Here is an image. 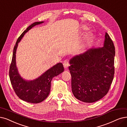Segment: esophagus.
I'll return each mask as SVG.
<instances>
[{
  "label": "esophagus",
  "instance_id": "1",
  "mask_svg": "<svg viewBox=\"0 0 127 127\" xmlns=\"http://www.w3.org/2000/svg\"><path fill=\"white\" fill-rule=\"evenodd\" d=\"M63 64H64V68L67 69L68 68V67L69 66V62L68 60H64V62L63 63Z\"/></svg>",
  "mask_w": 127,
  "mask_h": 127
}]
</instances>
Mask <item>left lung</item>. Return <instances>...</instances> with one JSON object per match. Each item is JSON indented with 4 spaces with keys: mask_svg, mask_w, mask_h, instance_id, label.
I'll return each mask as SVG.
<instances>
[{
    "mask_svg": "<svg viewBox=\"0 0 127 127\" xmlns=\"http://www.w3.org/2000/svg\"><path fill=\"white\" fill-rule=\"evenodd\" d=\"M115 49L109 35L105 33L102 47L89 48L69 60L72 92L85 103H93L108 93L114 75Z\"/></svg>",
    "mask_w": 127,
    "mask_h": 127,
    "instance_id": "obj_1",
    "label": "left lung"
}]
</instances>
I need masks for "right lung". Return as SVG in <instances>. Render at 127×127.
<instances>
[{
  "label": "right lung",
  "mask_w": 127,
  "mask_h": 127,
  "mask_svg": "<svg viewBox=\"0 0 127 127\" xmlns=\"http://www.w3.org/2000/svg\"><path fill=\"white\" fill-rule=\"evenodd\" d=\"M44 22L42 21L33 23L20 35L13 48L12 62L9 70L10 80L15 93L20 99L31 103H39L46 99L50 93L53 78L64 71L63 64L59 63L33 80L23 79L19 73L16 64V52L18 43L30 30Z\"/></svg>",
  "instance_id": "right-lung-1"
}]
</instances>
